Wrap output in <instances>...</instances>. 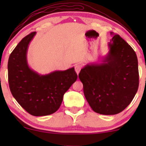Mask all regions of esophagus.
I'll list each match as a JSON object with an SVG mask.
<instances>
[{
  "instance_id": "1",
  "label": "esophagus",
  "mask_w": 146,
  "mask_h": 146,
  "mask_svg": "<svg viewBox=\"0 0 146 146\" xmlns=\"http://www.w3.org/2000/svg\"><path fill=\"white\" fill-rule=\"evenodd\" d=\"M81 68H82V65L80 64H78L75 65V71L77 73V74H78V73H80Z\"/></svg>"
}]
</instances>
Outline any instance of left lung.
<instances>
[{"label":"left lung","instance_id":"obj_1","mask_svg":"<svg viewBox=\"0 0 146 146\" xmlns=\"http://www.w3.org/2000/svg\"><path fill=\"white\" fill-rule=\"evenodd\" d=\"M108 45L109 51L102 62L86 65L79 78L93 111L110 115L121 113L133 100L139 87V70L136 53L123 38L114 35Z\"/></svg>","mask_w":146,"mask_h":146}]
</instances>
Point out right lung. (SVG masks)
<instances>
[{
	"mask_svg": "<svg viewBox=\"0 0 146 146\" xmlns=\"http://www.w3.org/2000/svg\"><path fill=\"white\" fill-rule=\"evenodd\" d=\"M36 35L25 36L10 54L8 60V81L13 97L27 113L45 116L59 109L64 93L76 81L74 67L40 75L29 67L27 53Z\"/></svg>",
	"mask_w": 146,
	"mask_h": 146,
	"instance_id": "add662e5",
	"label": "right lung"
}]
</instances>
